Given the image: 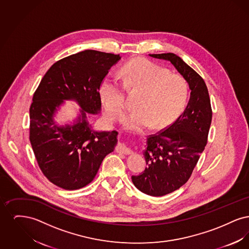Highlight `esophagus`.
<instances>
[{"label": "esophagus", "instance_id": "34e87169", "mask_svg": "<svg viewBox=\"0 0 249 249\" xmlns=\"http://www.w3.org/2000/svg\"><path fill=\"white\" fill-rule=\"evenodd\" d=\"M116 149H117L118 152H120V153H123V154L125 155H129L131 153L130 147H128L127 144H125L124 142H119Z\"/></svg>", "mask_w": 249, "mask_h": 249}]
</instances>
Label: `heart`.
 <instances>
[{"instance_id": "b5f03b06", "label": "heart", "mask_w": 249, "mask_h": 249, "mask_svg": "<svg viewBox=\"0 0 249 249\" xmlns=\"http://www.w3.org/2000/svg\"><path fill=\"white\" fill-rule=\"evenodd\" d=\"M120 75L126 87L143 91L136 104L137 109L122 119L128 130L140 132L150 126L165 128L187 106L190 96L187 79L151 60L131 59L125 63ZM99 94L107 117L119 119L127 107L124 86L108 74L101 82Z\"/></svg>"}]
</instances>
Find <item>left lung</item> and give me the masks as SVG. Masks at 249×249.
<instances>
[{
    "instance_id": "obj_1",
    "label": "left lung",
    "mask_w": 249,
    "mask_h": 249,
    "mask_svg": "<svg viewBox=\"0 0 249 249\" xmlns=\"http://www.w3.org/2000/svg\"><path fill=\"white\" fill-rule=\"evenodd\" d=\"M150 56L171 61L191 90L190 102L178 119L147 137L143 150L146 168L131 177L138 190L159 197L178 190L190 179L207 143L212 108L204 80L183 59L174 53Z\"/></svg>"
}]
</instances>
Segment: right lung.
I'll list each match as a JSON object with an SVG mask.
<instances>
[{
	"label": "right lung",
	"instance_id": "right-lung-1",
	"mask_svg": "<svg viewBox=\"0 0 249 249\" xmlns=\"http://www.w3.org/2000/svg\"><path fill=\"white\" fill-rule=\"evenodd\" d=\"M119 55L85 50L55 62L42 78L30 107V142L48 180L66 190L89 184L107 155L114 151L118 131H95L87 114H97L99 88ZM64 99H74L82 116L73 125L57 126L53 113Z\"/></svg>",
	"mask_w": 249,
	"mask_h": 249
}]
</instances>
